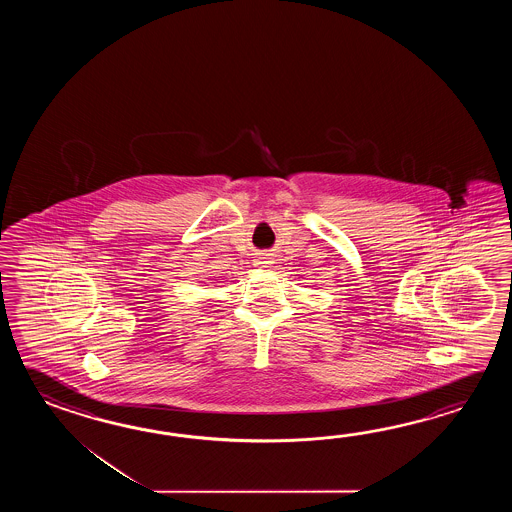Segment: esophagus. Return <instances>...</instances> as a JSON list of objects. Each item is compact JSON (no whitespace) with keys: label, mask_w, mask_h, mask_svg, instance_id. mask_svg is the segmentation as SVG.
Returning <instances> with one entry per match:
<instances>
[{"label":"esophagus","mask_w":512,"mask_h":512,"mask_svg":"<svg viewBox=\"0 0 512 512\" xmlns=\"http://www.w3.org/2000/svg\"><path fill=\"white\" fill-rule=\"evenodd\" d=\"M271 260V254H260V258H258V265H260V267H267V265H271Z\"/></svg>","instance_id":"34e87169"}]
</instances>
